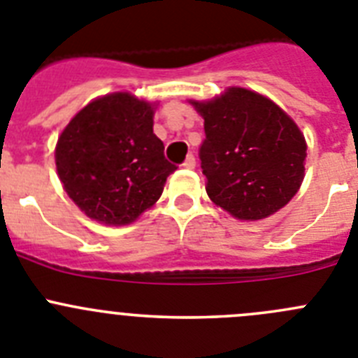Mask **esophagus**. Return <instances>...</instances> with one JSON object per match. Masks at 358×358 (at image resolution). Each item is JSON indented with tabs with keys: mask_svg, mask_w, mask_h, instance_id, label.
I'll return each instance as SVG.
<instances>
[{
	"mask_svg": "<svg viewBox=\"0 0 358 358\" xmlns=\"http://www.w3.org/2000/svg\"><path fill=\"white\" fill-rule=\"evenodd\" d=\"M182 166H185V169H195V156H194V154H188V156H186Z\"/></svg>",
	"mask_w": 358,
	"mask_h": 358,
	"instance_id": "esophagus-1",
	"label": "esophagus"
}]
</instances>
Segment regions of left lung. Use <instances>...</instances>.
<instances>
[{
    "label": "left lung",
    "instance_id": "obj_1",
    "mask_svg": "<svg viewBox=\"0 0 358 358\" xmlns=\"http://www.w3.org/2000/svg\"><path fill=\"white\" fill-rule=\"evenodd\" d=\"M192 103L204 118L199 159L211 201L242 220H260L285 206L305 177L306 143L296 123L243 87Z\"/></svg>",
    "mask_w": 358,
    "mask_h": 358
}]
</instances>
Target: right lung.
Here are the masks:
<instances>
[{
  "mask_svg": "<svg viewBox=\"0 0 358 358\" xmlns=\"http://www.w3.org/2000/svg\"><path fill=\"white\" fill-rule=\"evenodd\" d=\"M152 116L150 103L115 93L87 103L62 131L57 172L87 217L113 226L129 224L161 197L177 166L164 157Z\"/></svg>",
  "mask_w": 358,
  "mask_h": 358,
  "instance_id": "add662e5",
  "label": "right lung"
}]
</instances>
